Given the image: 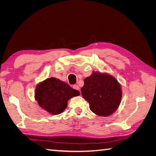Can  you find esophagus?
Instances as JSON below:
<instances>
[{
  "mask_svg": "<svg viewBox=\"0 0 156 156\" xmlns=\"http://www.w3.org/2000/svg\"><path fill=\"white\" fill-rule=\"evenodd\" d=\"M73 88L75 89V90H78V91L80 92V88H79V87L78 85H73ZM80 93H81V92H80Z\"/></svg>",
  "mask_w": 156,
  "mask_h": 156,
  "instance_id": "1",
  "label": "esophagus"
}]
</instances>
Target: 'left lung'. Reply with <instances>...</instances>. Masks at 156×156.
I'll use <instances>...</instances> for the list:
<instances>
[{
    "instance_id": "left-lung-1",
    "label": "left lung",
    "mask_w": 156,
    "mask_h": 156,
    "mask_svg": "<svg viewBox=\"0 0 156 156\" xmlns=\"http://www.w3.org/2000/svg\"><path fill=\"white\" fill-rule=\"evenodd\" d=\"M81 88L83 98L96 115L108 116L119 108L122 96L120 84L109 73L93 72L84 79Z\"/></svg>"
}]
</instances>
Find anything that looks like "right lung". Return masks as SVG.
I'll use <instances>...</instances> for the list:
<instances>
[{
    "label": "right lung",
    "mask_w": 156,
    "mask_h": 156,
    "mask_svg": "<svg viewBox=\"0 0 156 156\" xmlns=\"http://www.w3.org/2000/svg\"><path fill=\"white\" fill-rule=\"evenodd\" d=\"M80 93L59 79L51 77L37 84L34 98L40 107L52 115L62 113L68 106L71 98Z\"/></svg>",
    "instance_id": "obj_1"
}]
</instances>
